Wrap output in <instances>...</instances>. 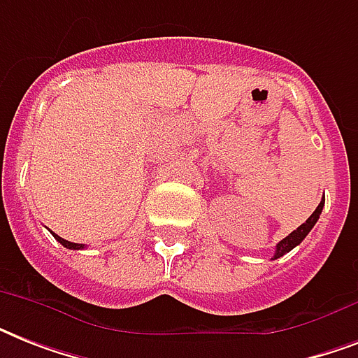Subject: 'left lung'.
<instances>
[{
    "label": "left lung",
    "instance_id": "left-lung-1",
    "mask_svg": "<svg viewBox=\"0 0 358 358\" xmlns=\"http://www.w3.org/2000/svg\"><path fill=\"white\" fill-rule=\"evenodd\" d=\"M323 204H325V199H322V202L317 204V208L314 210V213H312L310 217L306 219L305 223L301 224L299 229L294 230L292 234L286 236L284 239H280L277 243V249H275V255H273V260H277V258H280V256H284L286 252H289V250L294 249V247H297V245L303 241V239L308 236V232L312 230V227L317 223V219H320V215H322V210H323Z\"/></svg>",
    "mask_w": 358,
    "mask_h": 358
}]
</instances>
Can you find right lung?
I'll return each instance as SVG.
<instances>
[{"label":"right lung","instance_id":"1","mask_svg":"<svg viewBox=\"0 0 358 358\" xmlns=\"http://www.w3.org/2000/svg\"><path fill=\"white\" fill-rule=\"evenodd\" d=\"M52 234H53V232H52ZM53 238L57 239L59 243L63 245V247H66V249H83V245H81V243H72V241H66V239H63L61 236H57V234H53Z\"/></svg>","mask_w":358,"mask_h":358}]
</instances>
